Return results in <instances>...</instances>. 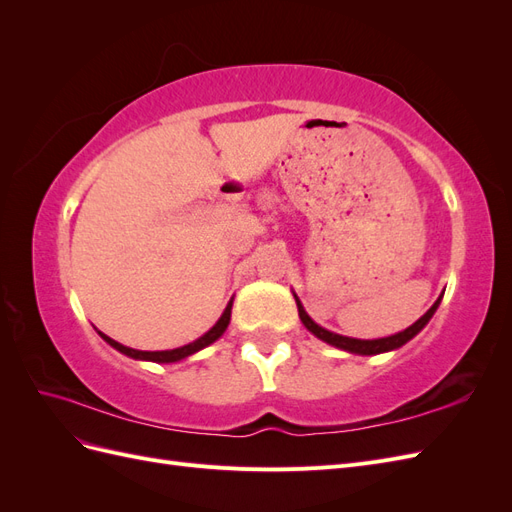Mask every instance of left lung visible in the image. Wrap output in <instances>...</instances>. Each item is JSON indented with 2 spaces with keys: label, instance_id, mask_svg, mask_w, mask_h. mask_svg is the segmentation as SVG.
I'll list each match as a JSON object with an SVG mask.
<instances>
[{
  "label": "left lung",
  "instance_id": "1",
  "mask_svg": "<svg viewBox=\"0 0 512 512\" xmlns=\"http://www.w3.org/2000/svg\"><path fill=\"white\" fill-rule=\"evenodd\" d=\"M294 301H297L299 318H301V322L305 324V329H307L309 333H314L318 339H322V342H327V344H331V346H335V348H339V350H346V352H352V354H380V352H389V350L401 348L404 344H408L416 333H421V329L431 320V316L436 314V309H438V305H440V301H442V294H440V299L427 309V314H423L421 318H418V320L412 324V327H408L406 331H401V333H395V335H391V337H380V339H354V337H344V335L331 333V331H327V329H322L320 324H316L312 318L307 316V312L303 309V305H301L297 294H294Z\"/></svg>",
  "mask_w": 512,
  "mask_h": 512
}]
</instances>
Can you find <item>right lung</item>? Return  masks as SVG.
I'll return each mask as SVG.
<instances>
[{
  "mask_svg": "<svg viewBox=\"0 0 512 512\" xmlns=\"http://www.w3.org/2000/svg\"><path fill=\"white\" fill-rule=\"evenodd\" d=\"M230 309H232V299L228 301V305H226V309H224V314L220 316V320L213 324V327L203 335V337H198L196 342H192V344H188V346H181V348H175V350H158V352H145V350H134V348H128V346H123V344H119V342H115V339H111L108 335H104V333H100V337L104 339L106 344H111L115 350H119L121 354H126V356H132V359H138V361H153V363H177V361H181V359H188L190 354H196L198 350H203V348H207V346H211L215 339H220L222 335H224V331H226V327H228V322H230Z\"/></svg>",
  "mask_w": 512,
  "mask_h": 512,
  "instance_id": "1",
  "label": "right lung"
}]
</instances>
